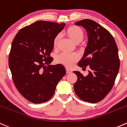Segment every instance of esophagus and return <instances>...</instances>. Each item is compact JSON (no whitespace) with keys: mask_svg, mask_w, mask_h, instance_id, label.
<instances>
[{"mask_svg":"<svg viewBox=\"0 0 127 127\" xmlns=\"http://www.w3.org/2000/svg\"><path fill=\"white\" fill-rule=\"evenodd\" d=\"M66 72L67 73H70L71 72H72V71L69 69H66Z\"/></svg>","mask_w":127,"mask_h":127,"instance_id":"obj_1","label":"esophagus"}]
</instances>
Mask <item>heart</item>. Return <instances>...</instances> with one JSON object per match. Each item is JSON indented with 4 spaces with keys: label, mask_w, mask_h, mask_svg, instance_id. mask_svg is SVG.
Segmentation results:
<instances>
[{
    "label": "heart",
    "mask_w": 127,
    "mask_h": 127,
    "mask_svg": "<svg viewBox=\"0 0 127 127\" xmlns=\"http://www.w3.org/2000/svg\"><path fill=\"white\" fill-rule=\"evenodd\" d=\"M66 34L75 44H79L83 41L84 38V32L81 28L78 26L72 25L69 26L66 30ZM61 40V35L57 34L55 37L53 41V45L55 48H57ZM79 60L77 54L63 53L57 58V62L65 67L70 68L73 67L75 63Z\"/></svg>",
    "instance_id": "obj_1"
}]
</instances>
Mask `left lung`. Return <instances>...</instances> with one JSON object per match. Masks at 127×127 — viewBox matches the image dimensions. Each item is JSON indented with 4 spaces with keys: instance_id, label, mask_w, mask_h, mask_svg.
Listing matches in <instances>:
<instances>
[{
    "instance_id": "1",
    "label": "left lung",
    "mask_w": 127,
    "mask_h": 127,
    "mask_svg": "<svg viewBox=\"0 0 127 127\" xmlns=\"http://www.w3.org/2000/svg\"><path fill=\"white\" fill-rule=\"evenodd\" d=\"M86 30L88 37L84 55L78 66H89V74L84 76L74 71L78 79L75 92L83 101L96 103L107 95L115 83L120 61L116 43L111 34L95 21L84 19L75 23Z\"/></svg>"
}]
</instances>
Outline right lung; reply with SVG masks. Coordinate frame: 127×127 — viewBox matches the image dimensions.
<instances>
[{"label":"right lung","instance_id":"obj_1","mask_svg":"<svg viewBox=\"0 0 127 127\" xmlns=\"http://www.w3.org/2000/svg\"><path fill=\"white\" fill-rule=\"evenodd\" d=\"M65 25L37 21L21 29L12 41L8 60L12 80L18 91L30 102L48 101L66 74L62 64H51L54 39Z\"/></svg>","mask_w":127,"mask_h":127}]
</instances>
